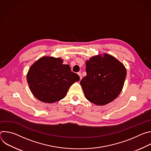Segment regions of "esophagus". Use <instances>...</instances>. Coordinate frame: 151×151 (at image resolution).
<instances>
[{"label":"esophagus","mask_w":151,"mask_h":151,"mask_svg":"<svg viewBox=\"0 0 151 151\" xmlns=\"http://www.w3.org/2000/svg\"><path fill=\"white\" fill-rule=\"evenodd\" d=\"M78 75L79 76V78H80V80H81V79H82V75L81 73V72H78Z\"/></svg>","instance_id":"1"}]
</instances>
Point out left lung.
Instances as JSON below:
<instances>
[{"instance_id": "8db88e82", "label": "left lung", "mask_w": 151, "mask_h": 151, "mask_svg": "<svg viewBox=\"0 0 151 151\" xmlns=\"http://www.w3.org/2000/svg\"><path fill=\"white\" fill-rule=\"evenodd\" d=\"M86 72L87 76L80 82L85 96L99 106L108 104L119 96L127 75L124 64L107 54L86 61Z\"/></svg>"}]
</instances>
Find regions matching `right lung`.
<instances>
[{"mask_svg": "<svg viewBox=\"0 0 151 151\" xmlns=\"http://www.w3.org/2000/svg\"><path fill=\"white\" fill-rule=\"evenodd\" d=\"M60 58L42 57L31 66L27 75L30 91L39 100L53 103L63 99L70 86L79 81Z\"/></svg>", "mask_w": 151, "mask_h": 151, "instance_id": "right-lung-1", "label": "right lung"}]
</instances>
